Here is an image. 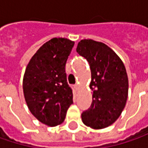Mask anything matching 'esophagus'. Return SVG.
Instances as JSON below:
<instances>
[{
	"label": "esophagus",
	"instance_id": "34e87169",
	"mask_svg": "<svg viewBox=\"0 0 148 148\" xmlns=\"http://www.w3.org/2000/svg\"><path fill=\"white\" fill-rule=\"evenodd\" d=\"M74 87H75V89L78 90V88H79V84H76V85L74 86Z\"/></svg>",
	"mask_w": 148,
	"mask_h": 148
}]
</instances>
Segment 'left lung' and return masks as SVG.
Returning a JSON list of instances; mask_svg holds the SVG:
<instances>
[{"label": "left lung", "instance_id": "obj_1", "mask_svg": "<svg viewBox=\"0 0 148 148\" xmlns=\"http://www.w3.org/2000/svg\"><path fill=\"white\" fill-rule=\"evenodd\" d=\"M77 52L88 61L91 71L92 103L82 114L83 123L93 129L109 127L119 119L126 105V68L120 58L101 42L82 39L78 43Z\"/></svg>", "mask_w": 148, "mask_h": 148}]
</instances>
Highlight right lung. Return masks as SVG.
<instances>
[{
    "label": "right lung",
    "mask_w": 148,
    "mask_h": 148,
    "mask_svg": "<svg viewBox=\"0 0 148 148\" xmlns=\"http://www.w3.org/2000/svg\"><path fill=\"white\" fill-rule=\"evenodd\" d=\"M74 42L53 38L43 44L29 60L23 78L26 104L38 121L49 127L61 124L73 103L65 66Z\"/></svg>",
    "instance_id": "obj_1"
}]
</instances>
